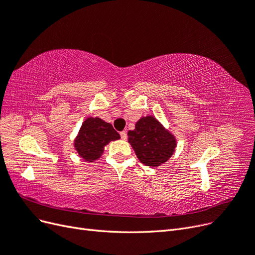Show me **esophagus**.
I'll use <instances>...</instances> for the list:
<instances>
[{
  "instance_id": "1",
  "label": "esophagus",
  "mask_w": 255,
  "mask_h": 255,
  "mask_svg": "<svg viewBox=\"0 0 255 255\" xmlns=\"http://www.w3.org/2000/svg\"><path fill=\"white\" fill-rule=\"evenodd\" d=\"M120 136H121V138H122V139H127V138H128V134H127V132H126V130H122V132L120 133Z\"/></svg>"
}]
</instances>
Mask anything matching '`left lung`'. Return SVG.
Here are the masks:
<instances>
[{
  "label": "left lung",
  "mask_w": 255,
  "mask_h": 255,
  "mask_svg": "<svg viewBox=\"0 0 255 255\" xmlns=\"http://www.w3.org/2000/svg\"><path fill=\"white\" fill-rule=\"evenodd\" d=\"M128 136L137 158L145 166L158 167L165 164L176 148L175 136L152 115L138 120Z\"/></svg>",
  "instance_id": "obj_1"
}]
</instances>
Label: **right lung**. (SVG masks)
Wrapping results in <instances>:
<instances>
[{
	"mask_svg": "<svg viewBox=\"0 0 255 255\" xmlns=\"http://www.w3.org/2000/svg\"><path fill=\"white\" fill-rule=\"evenodd\" d=\"M120 139L113 126L99 117H87L82 123L73 146L86 163H94L102 156L105 145Z\"/></svg>",
	"mask_w": 255,
	"mask_h": 255,
	"instance_id": "1",
	"label": "right lung"
}]
</instances>
